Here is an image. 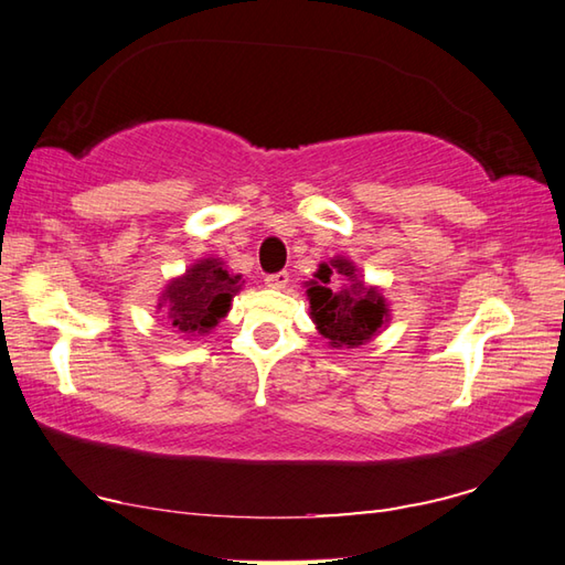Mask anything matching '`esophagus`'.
I'll use <instances>...</instances> for the list:
<instances>
[{"mask_svg":"<svg viewBox=\"0 0 565 565\" xmlns=\"http://www.w3.org/2000/svg\"><path fill=\"white\" fill-rule=\"evenodd\" d=\"M264 284H267L269 289H286V284H289V271L267 274V276H264Z\"/></svg>","mask_w":565,"mask_h":565,"instance_id":"1","label":"esophagus"}]
</instances>
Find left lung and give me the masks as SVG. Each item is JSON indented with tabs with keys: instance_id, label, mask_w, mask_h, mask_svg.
<instances>
[{
	"instance_id": "8db88e82",
	"label": "left lung",
	"mask_w": 565,
	"mask_h": 565,
	"mask_svg": "<svg viewBox=\"0 0 565 565\" xmlns=\"http://www.w3.org/2000/svg\"><path fill=\"white\" fill-rule=\"evenodd\" d=\"M332 268L351 281L340 292L329 289ZM316 279L318 281H310L308 298L310 316H313L322 338H328L332 347H350V350L374 338L388 310L376 289H366L364 281L356 279L354 264L342 257L332 259L330 267L320 264Z\"/></svg>"
}]
</instances>
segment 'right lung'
Masks as SVG:
<instances>
[{"mask_svg": "<svg viewBox=\"0 0 565 565\" xmlns=\"http://www.w3.org/2000/svg\"><path fill=\"white\" fill-rule=\"evenodd\" d=\"M239 286V276L227 274L221 259H201L184 276L167 284L162 294L172 328L186 334L209 332L231 310Z\"/></svg>", "mask_w": 565, "mask_h": 565, "instance_id": "1", "label": "right lung"}]
</instances>
